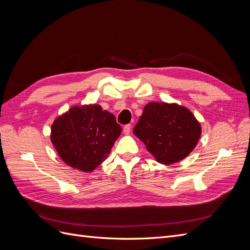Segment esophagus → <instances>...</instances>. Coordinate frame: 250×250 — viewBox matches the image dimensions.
Returning <instances> with one entry per match:
<instances>
[{
    "instance_id": "obj_1",
    "label": "esophagus",
    "mask_w": 250,
    "mask_h": 250,
    "mask_svg": "<svg viewBox=\"0 0 250 250\" xmlns=\"http://www.w3.org/2000/svg\"><path fill=\"white\" fill-rule=\"evenodd\" d=\"M130 130H131V125L130 124H127V125L124 126V128H123L124 134H128V133L130 132Z\"/></svg>"
}]
</instances>
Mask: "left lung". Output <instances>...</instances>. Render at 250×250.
<instances>
[{
	"label": "left lung",
	"instance_id": "8db88e82",
	"mask_svg": "<svg viewBox=\"0 0 250 250\" xmlns=\"http://www.w3.org/2000/svg\"><path fill=\"white\" fill-rule=\"evenodd\" d=\"M133 133L156 162L172 165L192 152L200 139L201 125L183 105L150 102L144 107Z\"/></svg>",
	"mask_w": 250,
	"mask_h": 250
}]
</instances>
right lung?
<instances>
[{"label":"right lung","mask_w":250,"mask_h":250,"mask_svg":"<svg viewBox=\"0 0 250 250\" xmlns=\"http://www.w3.org/2000/svg\"><path fill=\"white\" fill-rule=\"evenodd\" d=\"M121 132L116 117L100 105H75L53 122L51 142L67 166L92 172L110 153Z\"/></svg>","instance_id":"add662e5"}]
</instances>
